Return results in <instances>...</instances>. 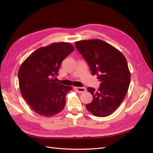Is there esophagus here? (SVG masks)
Masks as SVG:
<instances>
[{"mask_svg": "<svg viewBox=\"0 0 153 153\" xmlns=\"http://www.w3.org/2000/svg\"><path fill=\"white\" fill-rule=\"evenodd\" d=\"M74 89L77 91V92L79 93H82L84 92H85L86 91V89L85 87H74Z\"/></svg>", "mask_w": 153, "mask_h": 153, "instance_id": "esophagus-1", "label": "esophagus"}]
</instances>
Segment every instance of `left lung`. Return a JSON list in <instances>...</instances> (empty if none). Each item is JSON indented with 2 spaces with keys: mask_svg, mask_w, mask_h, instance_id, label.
<instances>
[{
  "mask_svg": "<svg viewBox=\"0 0 153 153\" xmlns=\"http://www.w3.org/2000/svg\"><path fill=\"white\" fill-rule=\"evenodd\" d=\"M79 52L90 67L92 74L100 81L97 90L88 87L93 100L86 105L94 115L105 117L117 109L129 87L131 74L124 55L117 48L101 39L75 42Z\"/></svg>",
  "mask_w": 153,
  "mask_h": 153,
  "instance_id": "1",
  "label": "left lung"
}]
</instances>
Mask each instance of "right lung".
Masks as SVG:
<instances>
[{
	"instance_id": "add662e5",
	"label": "right lung",
	"mask_w": 153,
	"mask_h": 153,
	"mask_svg": "<svg viewBox=\"0 0 153 153\" xmlns=\"http://www.w3.org/2000/svg\"><path fill=\"white\" fill-rule=\"evenodd\" d=\"M74 50L69 43H52L38 48L22 64L18 73L22 95L39 115H55L65 106L72 87L56 82L54 77L58 75L62 61Z\"/></svg>"
}]
</instances>
